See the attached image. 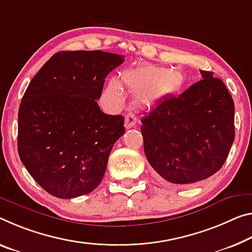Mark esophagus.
<instances>
[{
	"label": "esophagus",
	"instance_id": "obj_1",
	"mask_svg": "<svg viewBox=\"0 0 252 252\" xmlns=\"http://www.w3.org/2000/svg\"><path fill=\"white\" fill-rule=\"evenodd\" d=\"M137 121H138V119L133 113H127L126 115V119H125V126L126 127V129H130V127H132L137 125Z\"/></svg>",
	"mask_w": 252,
	"mask_h": 252
}]
</instances>
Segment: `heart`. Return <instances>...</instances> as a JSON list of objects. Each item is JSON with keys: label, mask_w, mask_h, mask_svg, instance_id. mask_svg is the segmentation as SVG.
<instances>
[{"label": "heart", "mask_w": 252, "mask_h": 252, "mask_svg": "<svg viewBox=\"0 0 252 252\" xmlns=\"http://www.w3.org/2000/svg\"><path fill=\"white\" fill-rule=\"evenodd\" d=\"M184 82L185 76L181 70L143 63L123 70L119 81L111 79L105 94L113 104L119 105L125 99L122 87H126L135 94L139 104L147 107L173 96L182 89Z\"/></svg>", "instance_id": "1"}]
</instances>
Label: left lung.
<instances>
[{
    "mask_svg": "<svg viewBox=\"0 0 252 252\" xmlns=\"http://www.w3.org/2000/svg\"><path fill=\"white\" fill-rule=\"evenodd\" d=\"M141 120L147 160L162 182L191 185L217 173L234 141V103L212 71Z\"/></svg>",
    "mask_w": 252,
    "mask_h": 252,
    "instance_id": "1",
    "label": "left lung"
}]
</instances>
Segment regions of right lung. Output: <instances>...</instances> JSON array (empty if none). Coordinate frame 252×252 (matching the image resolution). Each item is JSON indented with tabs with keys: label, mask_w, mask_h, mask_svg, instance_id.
<instances>
[{
	"label": "right lung",
	"mask_w": 252,
	"mask_h": 252,
	"mask_svg": "<svg viewBox=\"0 0 252 252\" xmlns=\"http://www.w3.org/2000/svg\"><path fill=\"white\" fill-rule=\"evenodd\" d=\"M125 56L102 50L59 51L31 79L19 107L18 151L31 176L58 198L93 191L102 182L122 115L97 104L105 77Z\"/></svg>",
	"instance_id": "right-lung-1"
}]
</instances>
